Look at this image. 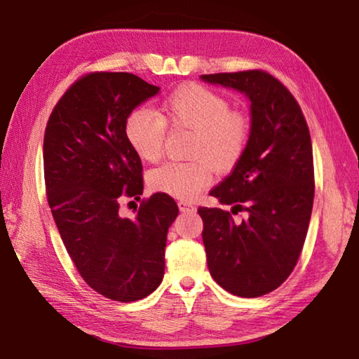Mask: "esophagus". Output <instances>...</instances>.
<instances>
[{
	"label": "esophagus",
	"instance_id": "esophagus-1",
	"mask_svg": "<svg viewBox=\"0 0 359 359\" xmlns=\"http://www.w3.org/2000/svg\"><path fill=\"white\" fill-rule=\"evenodd\" d=\"M177 205H179V210L180 212H193V210H196V207H194L191 202H187V201H179Z\"/></svg>",
	"mask_w": 359,
	"mask_h": 359
}]
</instances>
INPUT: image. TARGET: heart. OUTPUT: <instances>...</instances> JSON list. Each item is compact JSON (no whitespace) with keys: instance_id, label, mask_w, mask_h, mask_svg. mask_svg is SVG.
I'll use <instances>...</instances> for the list:
<instances>
[{"instance_id":"heart-1","label":"heart","mask_w":359,"mask_h":359,"mask_svg":"<svg viewBox=\"0 0 359 359\" xmlns=\"http://www.w3.org/2000/svg\"><path fill=\"white\" fill-rule=\"evenodd\" d=\"M161 115L138 108L126 121V138L140 158L157 161L163 154L166 122L194 130L190 161H168L149 174L155 191L177 199H193L210 179V166L229 172L242 160L250 126L238 111H231L223 95L202 86L179 88L161 105Z\"/></svg>"}]
</instances>
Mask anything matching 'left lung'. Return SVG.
<instances>
[{
    "label": "left lung",
    "mask_w": 359,
    "mask_h": 359,
    "mask_svg": "<svg viewBox=\"0 0 359 359\" xmlns=\"http://www.w3.org/2000/svg\"><path fill=\"white\" fill-rule=\"evenodd\" d=\"M251 102L245 154L210 196L223 208L199 207L212 278L232 295L262 297L297 265L314 202L309 128L289 89L264 70L202 75ZM242 211L245 218H233Z\"/></svg>",
    "instance_id": "left-lung-1"
}]
</instances>
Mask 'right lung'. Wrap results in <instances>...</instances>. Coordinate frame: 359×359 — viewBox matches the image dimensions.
Instances as JSON below:
<instances>
[{
    "label": "right lung",
    "mask_w": 359,
    "mask_h": 359,
    "mask_svg": "<svg viewBox=\"0 0 359 359\" xmlns=\"http://www.w3.org/2000/svg\"><path fill=\"white\" fill-rule=\"evenodd\" d=\"M160 88L127 72H95L66 90L43 136L48 205L78 273L100 295L136 302L165 275L175 201L155 193L135 218H122L123 196L140 199L142 165L126 138V121Z\"/></svg>",
    "instance_id": "add662e5"
}]
</instances>
